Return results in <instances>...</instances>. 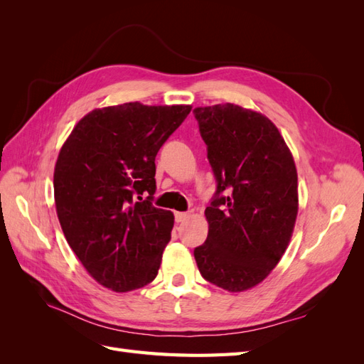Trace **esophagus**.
I'll return each mask as SVG.
<instances>
[{"label":"esophagus","instance_id":"1","mask_svg":"<svg viewBox=\"0 0 364 364\" xmlns=\"http://www.w3.org/2000/svg\"><path fill=\"white\" fill-rule=\"evenodd\" d=\"M188 218V213H176L174 214V220L178 223H182V222H185V220Z\"/></svg>","mask_w":364,"mask_h":364}]
</instances>
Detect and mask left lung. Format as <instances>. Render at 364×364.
Returning a JSON list of instances; mask_svg holds the SVG:
<instances>
[{"instance_id":"8db88e82","label":"left lung","mask_w":364,"mask_h":364,"mask_svg":"<svg viewBox=\"0 0 364 364\" xmlns=\"http://www.w3.org/2000/svg\"><path fill=\"white\" fill-rule=\"evenodd\" d=\"M217 188L205 209L202 277L228 291L255 287L277 267L297 215V173L272 121L232 103L196 107Z\"/></svg>"}]
</instances>
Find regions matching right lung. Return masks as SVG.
<instances>
[{
    "mask_svg": "<svg viewBox=\"0 0 364 364\" xmlns=\"http://www.w3.org/2000/svg\"><path fill=\"white\" fill-rule=\"evenodd\" d=\"M190 111L138 102L95 109L59 153L54 200L65 238L87 273L114 291L156 278L174 217L151 203L155 158Z\"/></svg>",
    "mask_w": 364,
    "mask_h": 364,
    "instance_id": "obj_1",
    "label": "right lung"
}]
</instances>
